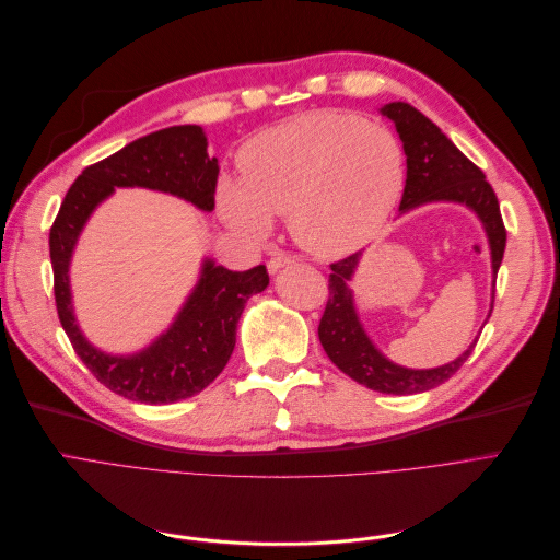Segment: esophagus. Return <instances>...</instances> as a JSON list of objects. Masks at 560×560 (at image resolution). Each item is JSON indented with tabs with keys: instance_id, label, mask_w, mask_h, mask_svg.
Wrapping results in <instances>:
<instances>
[{
	"instance_id": "1",
	"label": "esophagus",
	"mask_w": 560,
	"mask_h": 560,
	"mask_svg": "<svg viewBox=\"0 0 560 560\" xmlns=\"http://www.w3.org/2000/svg\"><path fill=\"white\" fill-rule=\"evenodd\" d=\"M290 264H294V259L292 257H287V254H282V252H276L273 254V257H270L268 259V270H270V273H278V270L280 268H284V266H290Z\"/></svg>"
}]
</instances>
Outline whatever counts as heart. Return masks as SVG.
Instances as JSON below:
<instances>
[{
    "label": "heart",
    "mask_w": 560,
    "mask_h": 560,
    "mask_svg": "<svg viewBox=\"0 0 560 560\" xmlns=\"http://www.w3.org/2000/svg\"><path fill=\"white\" fill-rule=\"evenodd\" d=\"M243 179L222 177L217 208L249 238H266L270 217H290L294 241L336 259L371 243L404 191L406 156L397 135L350 112L317 109L252 138Z\"/></svg>",
    "instance_id": "1"
}]
</instances>
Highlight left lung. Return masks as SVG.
I'll list each match as a JSON object with an SVG mask.
<instances>
[{
    "instance_id": "left-lung-1",
    "label": "left lung",
    "mask_w": 560,
    "mask_h": 560,
    "mask_svg": "<svg viewBox=\"0 0 560 560\" xmlns=\"http://www.w3.org/2000/svg\"><path fill=\"white\" fill-rule=\"evenodd\" d=\"M381 114L395 124L406 154V186L399 214L430 206V202H455V206L467 208L486 231L490 268H493L495 278L504 257L506 231L493 186L486 182V175L479 167L446 138L442 128L434 126L425 114H420L409 103H387L381 107ZM362 257L364 254L358 252L343 261L331 264L329 301L317 327L319 343L325 348L327 358L352 381L385 395H416L442 385L465 364L474 346H477V338L463 354H457L455 360L442 366L409 369L387 360L366 334L358 303H354V292L350 290ZM493 296H490L488 317L493 313Z\"/></svg>"
}]
</instances>
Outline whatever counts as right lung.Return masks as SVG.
Here are the masks:
<instances>
[{
	"mask_svg": "<svg viewBox=\"0 0 560 560\" xmlns=\"http://www.w3.org/2000/svg\"><path fill=\"white\" fill-rule=\"evenodd\" d=\"M217 175L219 163L208 156L206 130L200 126L163 128L86 167L70 186L50 226L48 247L60 325L91 374L126 399L173 404L198 395L222 374L235 348L247 299L268 287L266 266L229 270L206 257L171 327L140 350L114 354L93 346L74 315L70 268L79 235L97 206L116 189L135 186L177 196L202 212H212Z\"/></svg>",
	"mask_w": 560,
	"mask_h": 560,
	"instance_id": "add662e5",
	"label": "right lung"
}]
</instances>
